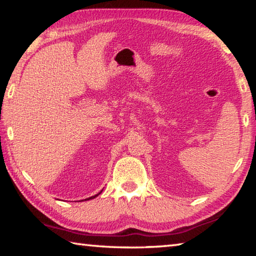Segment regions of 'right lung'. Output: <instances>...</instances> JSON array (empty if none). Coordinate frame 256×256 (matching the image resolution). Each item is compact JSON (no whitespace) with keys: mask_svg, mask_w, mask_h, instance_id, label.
<instances>
[{"mask_svg":"<svg viewBox=\"0 0 256 256\" xmlns=\"http://www.w3.org/2000/svg\"><path fill=\"white\" fill-rule=\"evenodd\" d=\"M100 193H102V190H100V192H99L98 194H96V196H92V198H86V200H92V198H96V196H98L99 194H100Z\"/></svg>","mask_w":256,"mask_h":256,"instance_id":"1","label":"right lung"}]
</instances>
